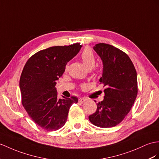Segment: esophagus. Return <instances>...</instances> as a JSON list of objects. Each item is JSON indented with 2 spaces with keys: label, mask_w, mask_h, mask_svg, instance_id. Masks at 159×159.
<instances>
[{
  "label": "esophagus",
  "mask_w": 159,
  "mask_h": 159,
  "mask_svg": "<svg viewBox=\"0 0 159 159\" xmlns=\"http://www.w3.org/2000/svg\"><path fill=\"white\" fill-rule=\"evenodd\" d=\"M85 101H86V98H79V102H81V103H83Z\"/></svg>",
  "instance_id": "1"
}]
</instances>
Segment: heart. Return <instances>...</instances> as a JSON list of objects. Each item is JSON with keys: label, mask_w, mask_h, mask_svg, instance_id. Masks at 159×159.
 <instances>
[{"label": "heart", "mask_w": 159, "mask_h": 159, "mask_svg": "<svg viewBox=\"0 0 159 159\" xmlns=\"http://www.w3.org/2000/svg\"><path fill=\"white\" fill-rule=\"evenodd\" d=\"M83 63L88 69H92L94 67L96 64V58L94 53L90 48H85L81 55Z\"/></svg>", "instance_id": "b5f03b06"}]
</instances>
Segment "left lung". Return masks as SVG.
<instances>
[{
  "label": "left lung",
  "mask_w": 159,
  "mask_h": 159,
  "mask_svg": "<svg viewBox=\"0 0 159 159\" xmlns=\"http://www.w3.org/2000/svg\"><path fill=\"white\" fill-rule=\"evenodd\" d=\"M102 60L104 100L97 104L89 120L94 125L107 128L121 123L129 113L138 94L137 73L127 54L115 46L99 43L93 47ZM96 102V101H95Z\"/></svg>",
  "instance_id": "obj_1"
}]
</instances>
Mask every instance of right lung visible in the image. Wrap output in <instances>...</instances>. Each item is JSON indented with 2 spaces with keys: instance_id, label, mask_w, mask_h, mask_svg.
Returning a JSON list of instances; mask_svg holds the SVG:
<instances>
[{
  "instance_id": "right-lung-1",
  "label": "right lung",
  "mask_w": 159,
  "mask_h": 159,
  "mask_svg": "<svg viewBox=\"0 0 159 159\" xmlns=\"http://www.w3.org/2000/svg\"><path fill=\"white\" fill-rule=\"evenodd\" d=\"M82 47L79 43L52 46L34 54L25 65L19 80L22 104L30 118L42 129L61 128L71 106L78 102L75 96L58 98L56 84L67 63Z\"/></svg>"
}]
</instances>
